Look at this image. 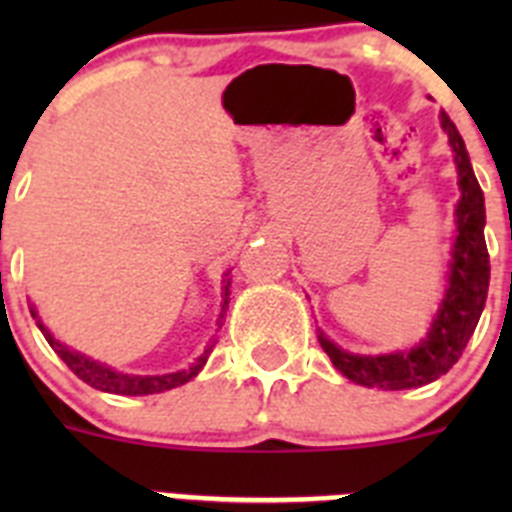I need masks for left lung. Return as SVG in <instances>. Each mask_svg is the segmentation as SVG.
<instances>
[{
  "label": "left lung",
  "mask_w": 512,
  "mask_h": 512,
  "mask_svg": "<svg viewBox=\"0 0 512 512\" xmlns=\"http://www.w3.org/2000/svg\"><path fill=\"white\" fill-rule=\"evenodd\" d=\"M441 128L446 130L459 174L461 200L456 205V241L451 248L449 287L433 318L428 336L410 351L382 356L348 354L318 330V341L333 366L346 379L379 390H413L443 377L459 361L467 348L479 315L485 310L490 287V253L485 243V194L479 189L469 161L467 146L446 112H441Z\"/></svg>",
  "instance_id": "8db88e82"
}]
</instances>
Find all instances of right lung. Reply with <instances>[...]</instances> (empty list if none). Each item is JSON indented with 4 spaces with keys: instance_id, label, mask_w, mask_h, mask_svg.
<instances>
[{
    "instance_id": "1",
    "label": "right lung",
    "mask_w": 512,
    "mask_h": 512,
    "mask_svg": "<svg viewBox=\"0 0 512 512\" xmlns=\"http://www.w3.org/2000/svg\"><path fill=\"white\" fill-rule=\"evenodd\" d=\"M225 277H228V274H225ZM223 282H225L223 310H220V320H217V325H223L225 310H228V302H230V289H228L230 282L228 279H223ZM30 312H33L35 323H38V328H40V333L45 336V341L51 343V348L56 351L58 356H61L63 364L69 366L71 372H74L81 382H87L89 387H94V390L112 392V395H156V392H166V390H174V387H182V384H187L189 379H194L197 374L202 372V366H205L207 356H210V351H212V346H207L205 354L194 361V364H189L187 369H182V372L161 374V377H138V374H122V372H115L112 366L99 364V361L89 359V356L79 354V351H71L69 346L58 343L56 338L51 336V330L40 323L35 307H30Z\"/></svg>"
}]
</instances>
